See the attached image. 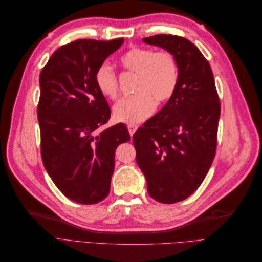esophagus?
<instances>
[{"instance_id": "esophagus-1", "label": "esophagus", "mask_w": 262, "mask_h": 262, "mask_svg": "<svg viewBox=\"0 0 262 262\" xmlns=\"http://www.w3.org/2000/svg\"><path fill=\"white\" fill-rule=\"evenodd\" d=\"M138 128H139V126L136 125V124H129V125H128V130H129V133H130L131 137L133 136L134 132H136V131L138 130Z\"/></svg>"}]
</instances>
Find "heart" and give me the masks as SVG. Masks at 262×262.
Wrapping results in <instances>:
<instances>
[{"instance_id":"heart-1","label":"heart","mask_w":262,"mask_h":262,"mask_svg":"<svg viewBox=\"0 0 262 262\" xmlns=\"http://www.w3.org/2000/svg\"><path fill=\"white\" fill-rule=\"evenodd\" d=\"M120 61L130 72L138 73V94L118 100L114 106V117L119 122L137 124L152 116L156 107L155 100L157 104H164L173 96L179 82V66L170 52H155L147 48L130 49ZM95 81L104 96L112 99L117 97L118 78L109 63L98 67Z\"/></svg>"}]
</instances>
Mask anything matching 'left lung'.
<instances>
[{"instance_id": "1", "label": "left lung", "mask_w": 262, "mask_h": 262, "mask_svg": "<svg viewBox=\"0 0 262 262\" xmlns=\"http://www.w3.org/2000/svg\"><path fill=\"white\" fill-rule=\"evenodd\" d=\"M143 41L173 54L179 82L167 104L133 134L136 160L148 194L161 203H176L200 187L211 167L221 104L209 62L191 41L175 35Z\"/></svg>"}]
</instances>
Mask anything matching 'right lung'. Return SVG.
<instances>
[{
  "label": "right lung",
  "instance_id": "obj_1",
  "mask_svg": "<svg viewBox=\"0 0 262 262\" xmlns=\"http://www.w3.org/2000/svg\"><path fill=\"white\" fill-rule=\"evenodd\" d=\"M123 40L80 39L62 46L39 76L43 166L60 191L81 204L98 203L108 195L115 150L131 139L123 123L98 131L112 112L95 74Z\"/></svg>",
  "mask_w": 262,
  "mask_h": 262
}]
</instances>
